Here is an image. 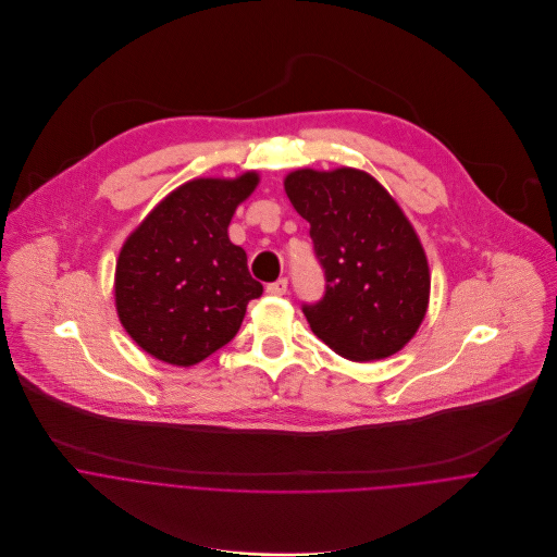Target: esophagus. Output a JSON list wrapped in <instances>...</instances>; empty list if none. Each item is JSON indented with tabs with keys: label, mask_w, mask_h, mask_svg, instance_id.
Here are the masks:
<instances>
[{
	"label": "esophagus",
	"mask_w": 557,
	"mask_h": 557,
	"mask_svg": "<svg viewBox=\"0 0 557 557\" xmlns=\"http://www.w3.org/2000/svg\"><path fill=\"white\" fill-rule=\"evenodd\" d=\"M265 292H268L270 296H283V294L287 292V278H278V281L270 283V285L265 287Z\"/></svg>",
	"instance_id": "obj_1"
}]
</instances>
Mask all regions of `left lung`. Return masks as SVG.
Returning <instances> with one entry per match:
<instances>
[{
  "label": "left lung",
  "instance_id": "obj_1",
  "mask_svg": "<svg viewBox=\"0 0 557 557\" xmlns=\"http://www.w3.org/2000/svg\"><path fill=\"white\" fill-rule=\"evenodd\" d=\"M285 193L309 221L324 270V296L302 313L315 336L351 362L401 351L421 326L430 268L412 224L393 195L367 171L296 169Z\"/></svg>",
  "mask_w": 557,
  "mask_h": 557
}]
</instances>
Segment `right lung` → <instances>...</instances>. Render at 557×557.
<instances>
[{
    "mask_svg": "<svg viewBox=\"0 0 557 557\" xmlns=\"http://www.w3.org/2000/svg\"><path fill=\"white\" fill-rule=\"evenodd\" d=\"M259 173L197 177L171 190L125 239L114 276L121 324L160 362L193 367L228 345L263 294L231 219Z\"/></svg>",
    "mask_w": 557,
    "mask_h": 557,
    "instance_id": "right-lung-1",
    "label": "right lung"
}]
</instances>
